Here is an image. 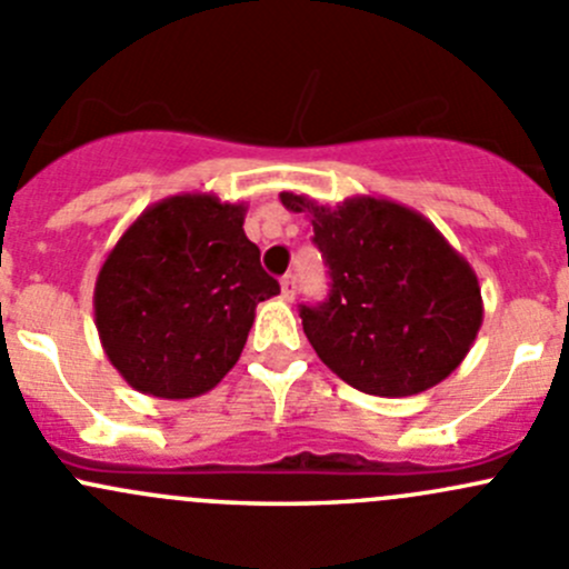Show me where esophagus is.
I'll list each match as a JSON object with an SVG mask.
<instances>
[{
  "instance_id": "1",
  "label": "esophagus",
  "mask_w": 569,
  "mask_h": 569,
  "mask_svg": "<svg viewBox=\"0 0 569 569\" xmlns=\"http://www.w3.org/2000/svg\"><path fill=\"white\" fill-rule=\"evenodd\" d=\"M280 295H283V300H295V295H297L295 274H283V278H280Z\"/></svg>"
}]
</instances>
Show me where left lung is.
Returning <instances> with one entry per match:
<instances>
[{
  "label": "left lung",
  "instance_id": "1",
  "mask_svg": "<svg viewBox=\"0 0 569 569\" xmlns=\"http://www.w3.org/2000/svg\"><path fill=\"white\" fill-rule=\"evenodd\" d=\"M280 203L311 217L330 272L327 300L300 317L332 375L371 396H412L462 363L485 319L479 278L427 217L371 194L319 206L280 192Z\"/></svg>",
  "mask_w": 569,
  "mask_h": 569
}]
</instances>
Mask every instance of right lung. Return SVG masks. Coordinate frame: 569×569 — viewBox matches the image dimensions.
<instances>
[{"mask_svg":"<svg viewBox=\"0 0 569 569\" xmlns=\"http://www.w3.org/2000/svg\"><path fill=\"white\" fill-rule=\"evenodd\" d=\"M244 203L181 192L148 206L107 252L93 313L134 391L194 399L237 366L258 302L280 295L244 237Z\"/></svg>","mask_w":569,"mask_h":569,"instance_id":"1","label":"right lung"}]
</instances>
